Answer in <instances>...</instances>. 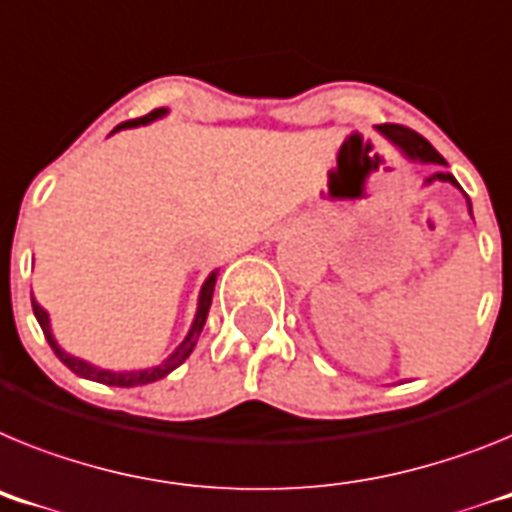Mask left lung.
<instances>
[{
    "label": "left lung",
    "mask_w": 512,
    "mask_h": 512,
    "mask_svg": "<svg viewBox=\"0 0 512 512\" xmlns=\"http://www.w3.org/2000/svg\"><path fill=\"white\" fill-rule=\"evenodd\" d=\"M378 131H381L383 137H386L393 147H399L401 155H404L406 160H412V163H422V165H438L440 170L427 178L425 181L427 186L435 181H443V183H451V186H456V189H461L456 178H453L451 173L445 170L448 168V163H445L443 157H440V152L435 150V147H432L425 137H419L417 131L406 129V126H396V124H383V126H378ZM466 207H469V214H471L469 196H466ZM471 217H474V214H471Z\"/></svg>",
    "instance_id": "8db88e82"
}]
</instances>
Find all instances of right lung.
I'll use <instances>...</instances> for the list:
<instances>
[{
    "mask_svg": "<svg viewBox=\"0 0 512 512\" xmlns=\"http://www.w3.org/2000/svg\"><path fill=\"white\" fill-rule=\"evenodd\" d=\"M168 113H170L168 108H155V111L147 113V116H142V119L126 121V124L116 126L111 134H116V131H121V129H137V126H147V124H152V121H157V119H165ZM217 274H220V272L214 269V272L209 274L207 279H204L202 290H199V300H196L194 321H191L189 331H186V336H183V342L178 344V347L173 349V352H170V355L165 357L163 362H157V365H152V368H139V370L98 368V365L82 360V357L69 355L67 349L56 342L54 329H51V318H48L46 310L41 308V303L33 298V292H30V300H33V313H36V321L41 323L43 334H46V342L51 344L54 355L59 357V360L64 362V365H67V368L72 370L74 375H80V378H87V381H95V383H106V386L134 388V386H147V383H155V381H160V378H165V375H170L173 370L178 368V365H183V362H186V357H189L191 352H194L196 342H199V334H202L204 323H207L209 305H212V292H214V285H217Z\"/></svg>",
    "mask_w": 512,
    "mask_h": 512,
    "instance_id": "right-lung-1",
    "label": "right lung"
}]
</instances>
